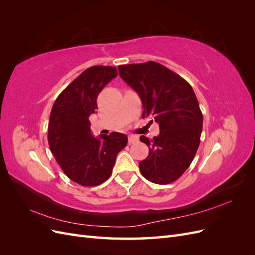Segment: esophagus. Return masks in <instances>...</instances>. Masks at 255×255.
<instances>
[{
    "mask_svg": "<svg viewBox=\"0 0 255 255\" xmlns=\"http://www.w3.org/2000/svg\"><path fill=\"white\" fill-rule=\"evenodd\" d=\"M138 140H139V138H138V137L135 136V135H129V136H128V143H135V142H137Z\"/></svg>",
    "mask_w": 255,
    "mask_h": 255,
    "instance_id": "34e87169",
    "label": "esophagus"
}]
</instances>
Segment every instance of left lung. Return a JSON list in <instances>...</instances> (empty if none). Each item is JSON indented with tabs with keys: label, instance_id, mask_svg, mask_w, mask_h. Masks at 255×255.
<instances>
[{
	"label": "left lung",
	"instance_id": "8db88e82",
	"mask_svg": "<svg viewBox=\"0 0 255 255\" xmlns=\"http://www.w3.org/2000/svg\"><path fill=\"white\" fill-rule=\"evenodd\" d=\"M119 74L139 95L142 118L159 126V135L140 140L149 155L139 161L141 174L155 184H170L186 171L200 144L203 116L187 81L155 61L122 65Z\"/></svg>",
	"mask_w": 255,
	"mask_h": 255
}]
</instances>
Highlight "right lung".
I'll return each mask as SVG.
<instances>
[{"mask_svg": "<svg viewBox=\"0 0 255 255\" xmlns=\"http://www.w3.org/2000/svg\"><path fill=\"white\" fill-rule=\"evenodd\" d=\"M117 68L92 66L60 92L52 107L48 141L61 170L82 186H97L112 175L118 153L128 137L113 132L99 139L90 132L89 117L98 110L97 99Z\"/></svg>", "mask_w": 255, "mask_h": 255, "instance_id": "right-lung-1", "label": "right lung"}]
</instances>
